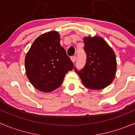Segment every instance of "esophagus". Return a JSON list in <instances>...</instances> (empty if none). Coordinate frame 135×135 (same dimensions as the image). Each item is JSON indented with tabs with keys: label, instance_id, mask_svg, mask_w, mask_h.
<instances>
[{
	"label": "esophagus",
	"instance_id": "esophagus-1",
	"mask_svg": "<svg viewBox=\"0 0 135 135\" xmlns=\"http://www.w3.org/2000/svg\"><path fill=\"white\" fill-rule=\"evenodd\" d=\"M76 59V56H73V57H71V61H73V62H75Z\"/></svg>",
	"mask_w": 135,
	"mask_h": 135
}]
</instances>
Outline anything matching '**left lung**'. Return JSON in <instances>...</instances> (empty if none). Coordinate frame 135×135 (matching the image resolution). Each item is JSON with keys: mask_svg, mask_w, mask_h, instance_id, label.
<instances>
[{"mask_svg": "<svg viewBox=\"0 0 135 135\" xmlns=\"http://www.w3.org/2000/svg\"><path fill=\"white\" fill-rule=\"evenodd\" d=\"M86 63L78 73L82 82L91 90H101L109 86L115 78L117 69L116 57L113 49L101 37H85Z\"/></svg>", "mask_w": 135, "mask_h": 135, "instance_id": "1", "label": "left lung"}]
</instances>
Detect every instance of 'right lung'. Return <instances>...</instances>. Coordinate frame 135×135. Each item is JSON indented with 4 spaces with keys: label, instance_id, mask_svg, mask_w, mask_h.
Wrapping results in <instances>:
<instances>
[{
    "label": "right lung",
    "instance_id": "obj_1",
    "mask_svg": "<svg viewBox=\"0 0 135 135\" xmlns=\"http://www.w3.org/2000/svg\"><path fill=\"white\" fill-rule=\"evenodd\" d=\"M25 68L30 82L40 91L50 92L61 86L73 63L60 44L57 31L45 33L35 40L26 54Z\"/></svg>",
    "mask_w": 135,
    "mask_h": 135
}]
</instances>
